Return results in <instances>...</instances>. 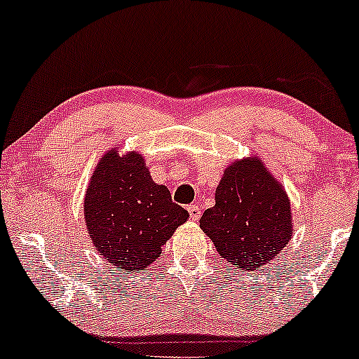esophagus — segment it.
<instances>
[{
    "label": "esophagus",
    "instance_id": "34e87169",
    "mask_svg": "<svg viewBox=\"0 0 359 359\" xmlns=\"http://www.w3.org/2000/svg\"><path fill=\"white\" fill-rule=\"evenodd\" d=\"M188 213H190L191 220H198L201 217V208L198 205H190V207H188Z\"/></svg>",
    "mask_w": 359,
    "mask_h": 359
}]
</instances>
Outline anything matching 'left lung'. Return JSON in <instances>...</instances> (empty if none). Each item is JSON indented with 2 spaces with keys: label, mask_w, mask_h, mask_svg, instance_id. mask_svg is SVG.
Returning <instances> with one entry per match:
<instances>
[{
  "label": "left lung",
  "mask_w": 359,
  "mask_h": 359,
  "mask_svg": "<svg viewBox=\"0 0 359 359\" xmlns=\"http://www.w3.org/2000/svg\"><path fill=\"white\" fill-rule=\"evenodd\" d=\"M200 227L227 263L252 271L287 248L292 207L263 161L248 158L225 169L215 205L201 215Z\"/></svg>",
  "instance_id": "1"
}]
</instances>
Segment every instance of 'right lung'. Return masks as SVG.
<instances>
[{
  "instance_id": "add662e5",
  "label": "right lung",
  "mask_w": 359,
  "mask_h": 359,
  "mask_svg": "<svg viewBox=\"0 0 359 359\" xmlns=\"http://www.w3.org/2000/svg\"><path fill=\"white\" fill-rule=\"evenodd\" d=\"M188 217L171 200L168 188L152 181L139 152H104L84 196V219L93 245L118 271L154 263Z\"/></svg>"
}]
</instances>
